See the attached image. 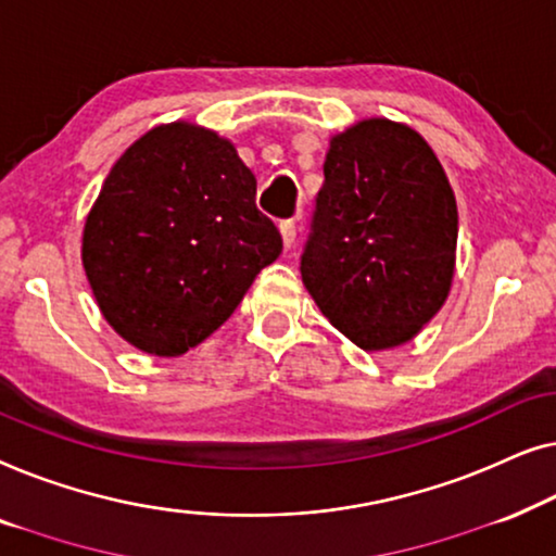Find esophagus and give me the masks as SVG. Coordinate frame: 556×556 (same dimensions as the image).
<instances>
[{"mask_svg":"<svg viewBox=\"0 0 556 556\" xmlns=\"http://www.w3.org/2000/svg\"><path fill=\"white\" fill-rule=\"evenodd\" d=\"M279 231H281V241H285L287 249L294 247V239H296V224L292 218H287V222L279 224Z\"/></svg>","mask_w":556,"mask_h":556,"instance_id":"esophagus-1","label":"esophagus"}]
</instances>
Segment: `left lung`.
Listing matches in <instances>:
<instances>
[{
    "instance_id": "obj_1",
    "label": "left lung",
    "mask_w": 556,
    "mask_h": 556,
    "mask_svg": "<svg viewBox=\"0 0 556 556\" xmlns=\"http://www.w3.org/2000/svg\"><path fill=\"white\" fill-rule=\"evenodd\" d=\"M300 271L312 300L363 350L408 342L445 302L456 199L408 125L372 118L330 140Z\"/></svg>"
}]
</instances>
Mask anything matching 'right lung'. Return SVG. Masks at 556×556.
I'll list each match as a JSON object with an SVG mask.
<instances>
[{"label": "right lung", "mask_w": 556, "mask_h": 556, "mask_svg": "<svg viewBox=\"0 0 556 556\" xmlns=\"http://www.w3.org/2000/svg\"><path fill=\"white\" fill-rule=\"evenodd\" d=\"M279 254L252 170L229 140L191 123L153 128L121 155L83 233L100 312L161 357L218 330Z\"/></svg>", "instance_id": "right-lung-1"}]
</instances>
